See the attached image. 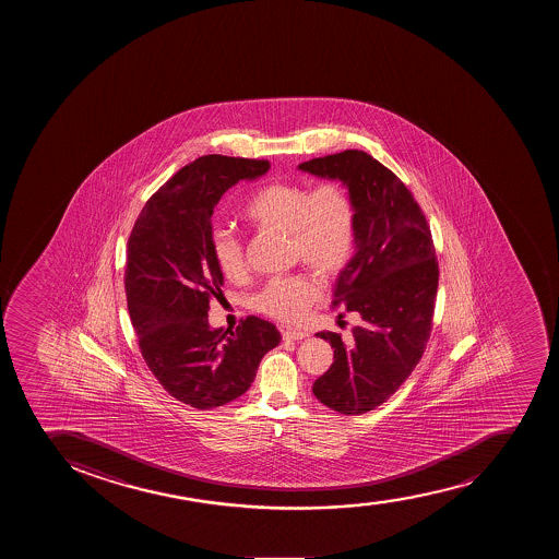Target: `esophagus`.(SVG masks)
I'll return each instance as SVG.
<instances>
[{
	"label": "esophagus",
	"mask_w": 559,
	"mask_h": 559,
	"mask_svg": "<svg viewBox=\"0 0 559 559\" xmlns=\"http://www.w3.org/2000/svg\"><path fill=\"white\" fill-rule=\"evenodd\" d=\"M284 341H302V338L308 337V333L302 332V330H294V328H286L283 330Z\"/></svg>",
	"instance_id": "obj_1"
}]
</instances>
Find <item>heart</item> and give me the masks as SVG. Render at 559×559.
Returning <instances> with one entry per match:
<instances>
[{
    "instance_id": "heart-1",
    "label": "heart",
    "mask_w": 559,
    "mask_h": 559,
    "mask_svg": "<svg viewBox=\"0 0 559 559\" xmlns=\"http://www.w3.org/2000/svg\"><path fill=\"white\" fill-rule=\"evenodd\" d=\"M242 215L254 226L288 233L292 251L321 275L343 270L354 253L357 211L348 189L337 182L308 189L300 183L271 182L257 189L243 204ZM211 253L227 281H242V243L226 227H215ZM321 295V284L306 273L276 276L254 295L253 308L276 321L295 322Z\"/></svg>"
}]
</instances>
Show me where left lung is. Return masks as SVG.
<instances>
[{
    "mask_svg": "<svg viewBox=\"0 0 559 559\" xmlns=\"http://www.w3.org/2000/svg\"><path fill=\"white\" fill-rule=\"evenodd\" d=\"M299 169L343 182L357 211L355 253L333 286V306L360 321L352 344L317 333L332 344L333 365L313 393L338 414H366L397 392L430 338L439 284L430 227L408 188L365 151L313 158Z\"/></svg>",
    "mask_w": 559,
    "mask_h": 559,
    "instance_id": "8db88e82",
    "label": "left lung"
}]
</instances>
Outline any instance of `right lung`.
I'll return each instance as SVG.
<instances>
[{
  "label": "right lung",
  "instance_id": "right-lung-1",
  "mask_svg": "<svg viewBox=\"0 0 559 559\" xmlns=\"http://www.w3.org/2000/svg\"><path fill=\"white\" fill-rule=\"evenodd\" d=\"M267 171V160L200 156L145 202L129 237L126 294L140 352L164 390L193 408L248 392L260 360L283 338L259 317L235 332L207 321L224 284L211 253L213 210L235 183Z\"/></svg>",
  "mask_w": 559,
  "mask_h": 559
}]
</instances>
